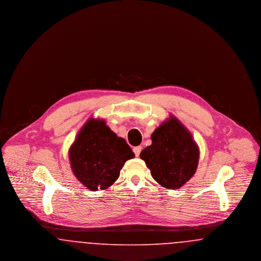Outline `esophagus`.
Instances as JSON below:
<instances>
[{
	"instance_id": "1",
	"label": "esophagus",
	"mask_w": 261,
	"mask_h": 261,
	"mask_svg": "<svg viewBox=\"0 0 261 261\" xmlns=\"http://www.w3.org/2000/svg\"><path fill=\"white\" fill-rule=\"evenodd\" d=\"M141 150H142V147H135V148L133 149V151H134V153H135V155H136V156H139V155H140Z\"/></svg>"
}]
</instances>
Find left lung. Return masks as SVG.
Returning a JSON list of instances; mask_svg holds the SVG:
<instances>
[{"label":"left lung","instance_id":"8db88e82","mask_svg":"<svg viewBox=\"0 0 261 261\" xmlns=\"http://www.w3.org/2000/svg\"><path fill=\"white\" fill-rule=\"evenodd\" d=\"M140 158L160 185L174 190L194 176L199 150L186 127L170 116L151 134V145L141 151Z\"/></svg>","mask_w":261,"mask_h":261}]
</instances>
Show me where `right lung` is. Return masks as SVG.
<instances>
[{
  "instance_id": "right-lung-1",
  "label": "right lung",
  "mask_w": 261,
  "mask_h": 261,
  "mask_svg": "<svg viewBox=\"0 0 261 261\" xmlns=\"http://www.w3.org/2000/svg\"><path fill=\"white\" fill-rule=\"evenodd\" d=\"M135 156L123 138L105 120L90 118L69 149L75 177L89 190H105L118 179L125 162Z\"/></svg>"
}]
</instances>
